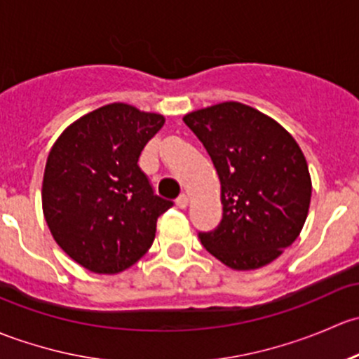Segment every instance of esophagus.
Instances as JSON below:
<instances>
[{
  "label": "esophagus",
  "instance_id": "1",
  "mask_svg": "<svg viewBox=\"0 0 359 359\" xmlns=\"http://www.w3.org/2000/svg\"><path fill=\"white\" fill-rule=\"evenodd\" d=\"M176 205H178L180 207V209H187V207H188V197H187V195H180V197L178 198H176Z\"/></svg>",
  "mask_w": 359,
  "mask_h": 359
}]
</instances>
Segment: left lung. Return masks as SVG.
I'll return each instance as SVG.
<instances>
[{
	"label": "left lung",
	"mask_w": 359,
	"mask_h": 359,
	"mask_svg": "<svg viewBox=\"0 0 359 359\" xmlns=\"http://www.w3.org/2000/svg\"><path fill=\"white\" fill-rule=\"evenodd\" d=\"M212 158L223 219L201 242L228 268L269 264L292 245L311 202L308 162L275 119L240 102H223L183 117Z\"/></svg>",
	"instance_id": "left-lung-1"
}]
</instances>
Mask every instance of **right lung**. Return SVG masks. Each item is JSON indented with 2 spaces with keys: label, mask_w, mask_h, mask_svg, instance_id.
Here are the masks:
<instances>
[{
  "label": "right lung",
  "mask_w": 359,
  "mask_h": 359,
  "mask_svg": "<svg viewBox=\"0 0 359 359\" xmlns=\"http://www.w3.org/2000/svg\"><path fill=\"white\" fill-rule=\"evenodd\" d=\"M164 116L109 103L64 129L48 154L43 214L65 254L98 275L131 268L152 245L172 202L154 194L138 165Z\"/></svg>",
  "instance_id": "right-lung-1"
}]
</instances>
